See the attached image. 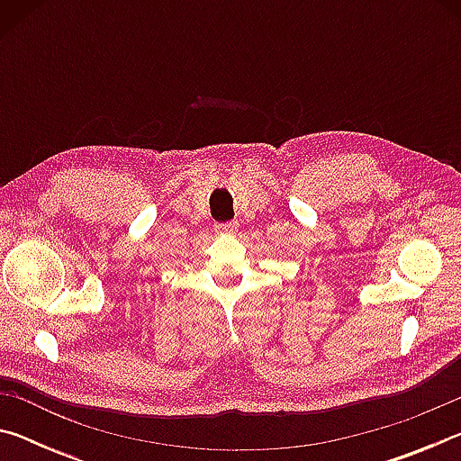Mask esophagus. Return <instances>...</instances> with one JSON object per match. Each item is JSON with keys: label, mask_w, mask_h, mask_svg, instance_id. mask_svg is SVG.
Wrapping results in <instances>:
<instances>
[{"label": "esophagus", "mask_w": 461, "mask_h": 461, "mask_svg": "<svg viewBox=\"0 0 461 461\" xmlns=\"http://www.w3.org/2000/svg\"><path fill=\"white\" fill-rule=\"evenodd\" d=\"M215 230L220 233H233L238 230V223L236 221H230V223H217Z\"/></svg>", "instance_id": "esophagus-1"}]
</instances>
